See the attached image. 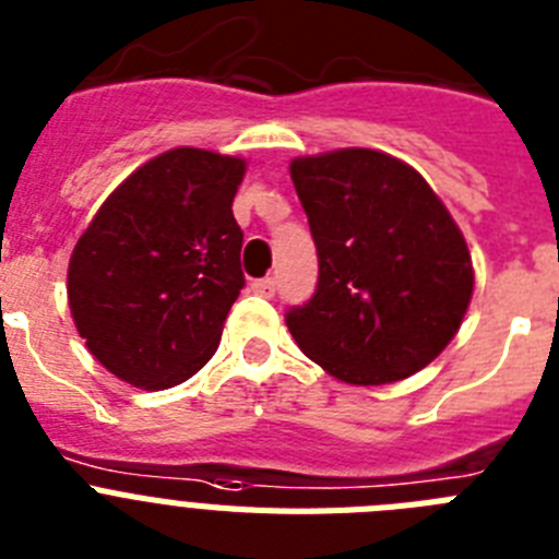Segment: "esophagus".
Listing matches in <instances>:
<instances>
[{"instance_id":"obj_1","label":"esophagus","mask_w":559,"mask_h":559,"mask_svg":"<svg viewBox=\"0 0 559 559\" xmlns=\"http://www.w3.org/2000/svg\"><path fill=\"white\" fill-rule=\"evenodd\" d=\"M275 278H259V281H252V293L255 295H264V298H273L275 295Z\"/></svg>"}]
</instances>
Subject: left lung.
I'll return each instance as SVG.
<instances>
[{
  "instance_id": "8db88e82",
  "label": "left lung",
  "mask_w": 559,
  "mask_h": 559,
  "mask_svg": "<svg viewBox=\"0 0 559 559\" xmlns=\"http://www.w3.org/2000/svg\"><path fill=\"white\" fill-rule=\"evenodd\" d=\"M318 245V289L286 326L348 385L405 380L448 348L473 300L464 233L416 168L377 148L295 157Z\"/></svg>"
}]
</instances>
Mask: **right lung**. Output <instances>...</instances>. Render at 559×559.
I'll use <instances>...</instances> for the list:
<instances>
[{
    "label": "right lung",
    "mask_w": 559,
    "mask_h": 559,
    "mask_svg": "<svg viewBox=\"0 0 559 559\" xmlns=\"http://www.w3.org/2000/svg\"><path fill=\"white\" fill-rule=\"evenodd\" d=\"M247 163L179 145L106 197L67 270L78 334L106 371L143 391L191 380L219 348L245 286L233 197Z\"/></svg>",
    "instance_id": "add662e5"
}]
</instances>
